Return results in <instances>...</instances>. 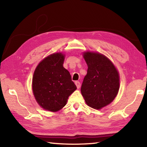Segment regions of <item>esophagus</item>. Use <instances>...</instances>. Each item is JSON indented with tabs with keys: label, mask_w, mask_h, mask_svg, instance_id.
<instances>
[{
	"label": "esophagus",
	"mask_w": 147,
	"mask_h": 147,
	"mask_svg": "<svg viewBox=\"0 0 147 147\" xmlns=\"http://www.w3.org/2000/svg\"><path fill=\"white\" fill-rule=\"evenodd\" d=\"M75 85H76L78 89H79L80 88V83L79 82H75Z\"/></svg>",
	"instance_id": "34e87169"
}]
</instances>
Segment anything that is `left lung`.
Masks as SVG:
<instances>
[{
	"instance_id": "8db88e82",
	"label": "left lung",
	"mask_w": 147,
	"mask_h": 147,
	"mask_svg": "<svg viewBox=\"0 0 147 147\" xmlns=\"http://www.w3.org/2000/svg\"><path fill=\"white\" fill-rule=\"evenodd\" d=\"M82 54L88 69L81 92L86 104L99 110L116 97L120 86L119 74L113 62L104 54L91 51Z\"/></svg>"
}]
</instances>
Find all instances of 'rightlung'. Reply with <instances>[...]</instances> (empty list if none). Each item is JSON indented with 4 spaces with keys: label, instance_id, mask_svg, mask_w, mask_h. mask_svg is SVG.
Here are the masks:
<instances>
[{
    "label": "right lung",
    "instance_id": "obj_1",
    "mask_svg": "<svg viewBox=\"0 0 147 147\" xmlns=\"http://www.w3.org/2000/svg\"><path fill=\"white\" fill-rule=\"evenodd\" d=\"M65 55L62 52L53 53L40 61L34 71L33 93L37 104L44 110L60 111L76 90L69 72L63 66Z\"/></svg>",
    "mask_w": 147,
    "mask_h": 147
}]
</instances>
